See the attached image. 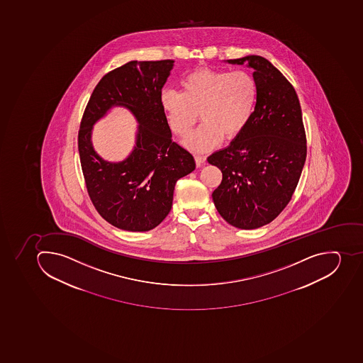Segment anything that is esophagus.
<instances>
[{
  "instance_id": "esophagus-1",
  "label": "esophagus",
  "mask_w": 363,
  "mask_h": 363,
  "mask_svg": "<svg viewBox=\"0 0 363 363\" xmlns=\"http://www.w3.org/2000/svg\"><path fill=\"white\" fill-rule=\"evenodd\" d=\"M196 165L199 167V166L203 165L204 164L205 160H206V157L205 156H195Z\"/></svg>"
}]
</instances>
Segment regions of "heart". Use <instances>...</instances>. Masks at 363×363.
Returning <instances> with one entry per match:
<instances>
[{
  "instance_id": "b5f03b06",
  "label": "heart",
  "mask_w": 363,
  "mask_h": 363,
  "mask_svg": "<svg viewBox=\"0 0 363 363\" xmlns=\"http://www.w3.org/2000/svg\"><path fill=\"white\" fill-rule=\"evenodd\" d=\"M180 84L181 91L164 90L160 104L174 134L181 138L189 133L201 112L203 123L183 141L195 152L238 138L255 112L258 88L246 71L196 69Z\"/></svg>"
}]
</instances>
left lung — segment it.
<instances>
[{
	"label": "left lung",
	"instance_id": "obj_1",
	"mask_svg": "<svg viewBox=\"0 0 363 363\" xmlns=\"http://www.w3.org/2000/svg\"><path fill=\"white\" fill-rule=\"evenodd\" d=\"M225 63L253 69L258 95L243 133L207 158L222 172L212 198L229 225L257 229L273 221L296 190L307 152L303 114L296 90L269 60L250 55Z\"/></svg>",
	"mask_w": 363,
	"mask_h": 363
}]
</instances>
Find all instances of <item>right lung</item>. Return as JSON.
<instances>
[{
	"label": "right lung",
	"instance_id": "1",
	"mask_svg": "<svg viewBox=\"0 0 363 363\" xmlns=\"http://www.w3.org/2000/svg\"><path fill=\"white\" fill-rule=\"evenodd\" d=\"M174 60H132L105 74L84 110L78 136L84 181L94 206L114 227L147 231L165 219L174 186L196 168L189 151L172 142L160 104ZM113 107L127 108L138 121L136 145L121 162L105 161L93 149V125Z\"/></svg>",
	"mask_w": 363,
	"mask_h": 363
}]
</instances>
